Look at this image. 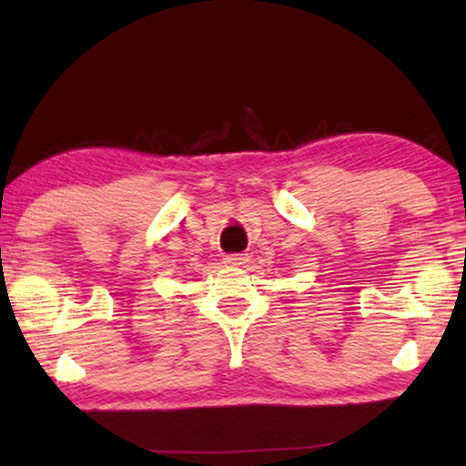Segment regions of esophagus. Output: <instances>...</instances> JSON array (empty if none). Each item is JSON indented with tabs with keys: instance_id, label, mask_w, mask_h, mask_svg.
I'll return each instance as SVG.
<instances>
[{
	"instance_id": "esophagus-1",
	"label": "esophagus",
	"mask_w": 466,
	"mask_h": 466,
	"mask_svg": "<svg viewBox=\"0 0 466 466\" xmlns=\"http://www.w3.org/2000/svg\"><path fill=\"white\" fill-rule=\"evenodd\" d=\"M224 263L232 265V267H242V265L248 263V255H247V252H232V255L224 257Z\"/></svg>"
}]
</instances>
